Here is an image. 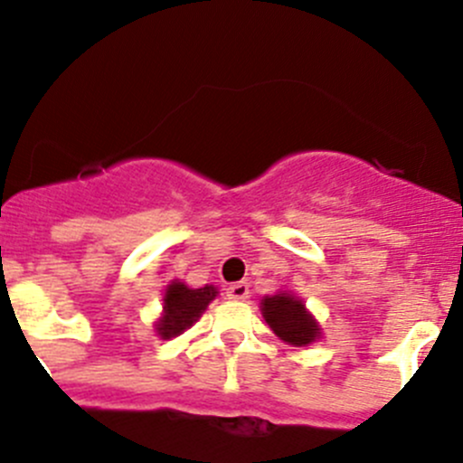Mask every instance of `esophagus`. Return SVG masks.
<instances>
[{
    "label": "esophagus",
    "instance_id": "obj_1",
    "mask_svg": "<svg viewBox=\"0 0 463 463\" xmlns=\"http://www.w3.org/2000/svg\"><path fill=\"white\" fill-rule=\"evenodd\" d=\"M226 296L231 300H246L249 298V284L246 282H235L226 288Z\"/></svg>",
    "mask_w": 463,
    "mask_h": 463
}]
</instances>
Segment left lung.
I'll use <instances>...</instances> for the list:
<instances>
[{"mask_svg":"<svg viewBox=\"0 0 463 463\" xmlns=\"http://www.w3.org/2000/svg\"><path fill=\"white\" fill-rule=\"evenodd\" d=\"M261 314H264V320L269 322L270 329L284 343L296 345V347H305V345L314 343L320 334L318 325L307 314L302 300L287 296V293L264 298L261 300Z\"/></svg>","mask_w":463,"mask_h":463,"instance_id":"left-lung-1","label":"left lung"}]
</instances>
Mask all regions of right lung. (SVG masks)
<instances>
[{"label":"right lung","mask_w":463,"mask_h":463,"mask_svg":"<svg viewBox=\"0 0 463 463\" xmlns=\"http://www.w3.org/2000/svg\"><path fill=\"white\" fill-rule=\"evenodd\" d=\"M214 296H217L214 287L188 288L184 282H172L163 298V318L156 325L158 335L170 340L184 334L188 326H193V322H197Z\"/></svg>","instance_id":"add662e5"}]
</instances>
